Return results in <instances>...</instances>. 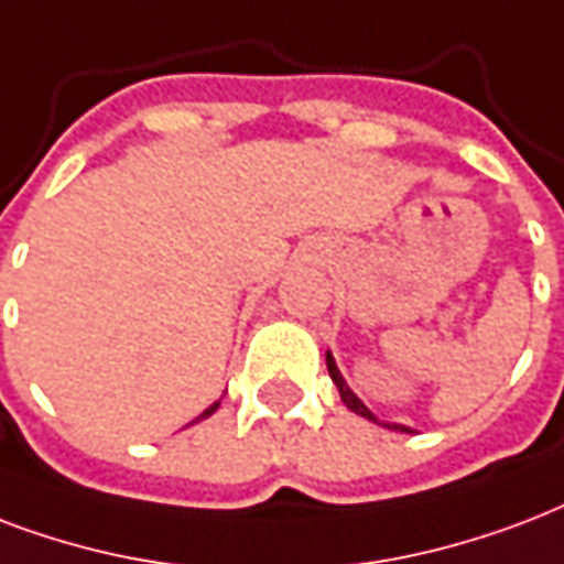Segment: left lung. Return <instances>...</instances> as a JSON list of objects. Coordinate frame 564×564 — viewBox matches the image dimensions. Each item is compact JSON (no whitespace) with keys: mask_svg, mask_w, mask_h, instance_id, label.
Segmentation results:
<instances>
[{"mask_svg":"<svg viewBox=\"0 0 564 564\" xmlns=\"http://www.w3.org/2000/svg\"><path fill=\"white\" fill-rule=\"evenodd\" d=\"M326 368H329L332 382H335V386H338V391H341V400H344V403H347V409H350V412H356V414H361V417H368V421H377V417H373V412H370L368 405L361 403L359 397H356V394H352V391H350V386H347V382H344L341 370H338V365H335V359H332L329 352H326ZM391 430L412 432V430H409V426H400V423H394V426H391Z\"/></svg>","mask_w":564,"mask_h":564,"instance_id":"1","label":"left lung"}]
</instances>
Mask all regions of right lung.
Instances as JSON below:
<instances>
[{
	"label": "right lung",
	"instance_id": "right-lung-1",
	"mask_svg": "<svg viewBox=\"0 0 564 564\" xmlns=\"http://www.w3.org/2000/svg\"><path fill=\"white\" fill-rule=\"evenodd\" d=\"M217 405H220V403H214V405H208V409H205V412H203V414H199V417H196V421H203V417H208V414H214V412H217Z\"/></svg>",
	"mask_w": 564,
	"mask_h": 564
}]
</instances>
